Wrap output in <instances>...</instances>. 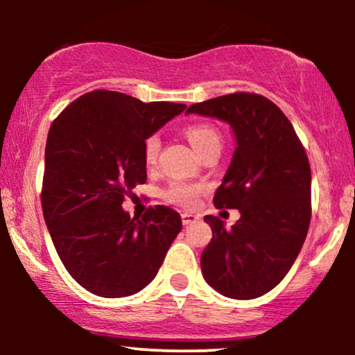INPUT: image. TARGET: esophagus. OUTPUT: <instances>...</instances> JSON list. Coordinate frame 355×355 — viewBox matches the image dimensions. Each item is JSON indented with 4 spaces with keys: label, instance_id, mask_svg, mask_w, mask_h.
I'll return each instance as SVG.
<instances>
[{
    "label": "esophagus",
    "instance_id": "1",
    "mask_svg": "<svg viewBox=\"0 0 355 355\" xmlns=\"http://www.w3.org/2000/svg\"><path fill=\"white\" fill-rule=\"evenodd\" d=\"M197 220H198V215L189 214V211H185V214H182V222H183V225H189V223L197 222Z\"/></svg>",
    "mask_w": 355,
    "mask_h": 355
}]
</instances>
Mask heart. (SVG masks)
Instances as JSON below:
<instances>
[{
    "label": "heart",
    "instance_id": "b5f03b06",
    "mask_svg": "<svg viewBox=\"0 0 355 355\" xmlns=\"http://www.w3.org/2000/svg\"><path fill=\"white\" fill-rule=\"evenodd\" d=\"M187 140L190 141L191 146L200 153L202 157L211 150H218L222 146V133L215 128L214 125L207 123V121H197V123H190L183 128ZM160 138L158 135H150L144 144V160L148 166H153L158 160V153H160ZM205 191L203 183H191V182H173L170 183L168 189L165 190L164 197L166 202L173 203V205L185 207L191 209L197 205L198 197Z\"/></svg>",
    "mask_w": 355,
    "mask_h": 355
}]
</instances>
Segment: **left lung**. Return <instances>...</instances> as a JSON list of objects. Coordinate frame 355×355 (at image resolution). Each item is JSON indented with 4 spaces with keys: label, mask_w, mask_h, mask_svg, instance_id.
<instances>
[{
    "label": "left lung",
    "mask_w": 355,
    "mask_h": 355,
    "mask_svg": "<svg viewBox=\"0 0 355 355\" xmlns=\"http://www.w3.org/2000/svg\"><path fill=\"white\" fill-rule=\"evenodd\" d=\"M187 113L227 121L237 140L214 205L239 209L240 218L225 229L218 217L205 215L211 240L202 252V274L222 295L255 299L280 284L307 237V153L282 110L257 93H229L190 105Z\"/></svg>",
    "instance_id": "obj_1"
}]
</instances>
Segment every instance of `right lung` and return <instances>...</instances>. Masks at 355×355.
I'll return each instance as SVG.
<instances>
[{
  "instance_id": "obj_1",
  "label": "right lung",
  "mask_w": 355,
  "mask_h": 355,
  "mask_svg": "<svg viewBox=\"0 0 355 355\" xmlns=\"http://www.w3.org/2000/svg\"><path fill=\"white\" fill-rule=\"evenodd\" d=\"M185 108L95 89L53 120L44 148V222L68 274L92 294H137L155 279L182 230L170 207H150L132 218L121 203L146 182V138Z\"/></svg>"
}]
</instances>
